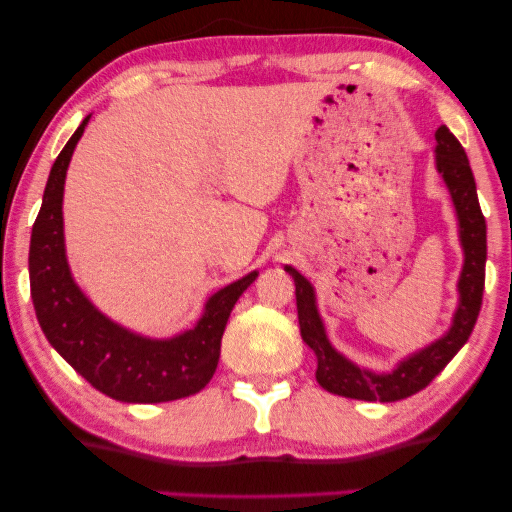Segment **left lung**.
<instances>
[{
    "instance_id": "left-lung-1",
    "label": "left lung",
    "mask_w": 512,
    "mask_h": 512,
    "mask_svg": "<svg viewBox=\"0 0 512 512\" xmlns=\"http://www.w3.org/2000/svg\"><path fill=\"white\" fill-rule=\"evenodd\" d=\"M435 170L445 181L451 201H454L458 240L463 247V270H460L456 286L458 306L454 317H451V326L442 338L401 358L390 372H374L360 367L331 345L322 315L317 311L313 283L304 274H299L295 267L286 265V272L295 279L301 338L317 358L315 379L333 395L360 401H381V404L415 395L445 370V365L458 354L474 329L483 301L485 256H488L485 217L481 213L479 197H476L474 174L465 149L460 147V142L447 127L435 131Z\"/></svg>"
}]
</instances>
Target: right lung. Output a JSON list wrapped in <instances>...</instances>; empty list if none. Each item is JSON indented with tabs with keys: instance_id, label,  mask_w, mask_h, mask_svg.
I'll return each mask as SVG.
<instances>
[{
	"instance_id": "1",
	"label": "right lung",
	"mask_w": 512,
	"mask_h": 512,
	"mask_svg": "<svg viewBox=\"0 0 512 512\" xmlns=\"http://www.w3.org/2000/svg\"><path fill=\"white\" fill-rule=\"evenodd\" d=\"M88 122L90 115L54 161L31 231L29 281L38 324L49 345L106 397L124 404H161L190 397L213 379L224 326L258 272L217 290L206 299L197 324L172 338H147L99 311L74 281L63 233L67 167Z\"/></svg>"
}]
</instances>
